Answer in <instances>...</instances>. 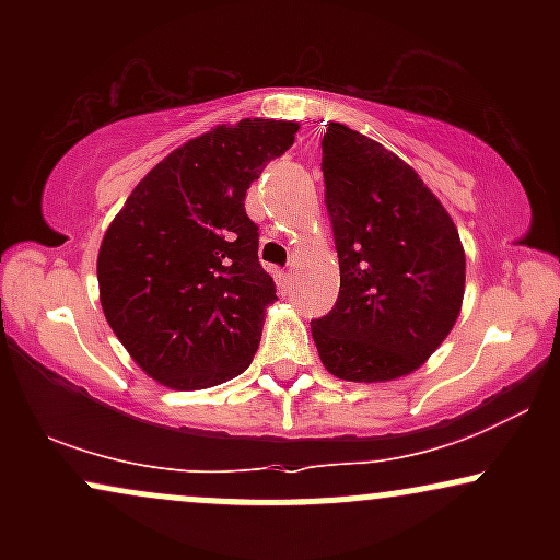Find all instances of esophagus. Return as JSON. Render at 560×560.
<instances>
[{
    "instance_id": "34e87169",
    "label": "esophagus",
    "mask_w": 560,
    "mask_h": 560,
    "mask_svg": "<svg viewBox=\"0 0 560 560\" xmlns=\"http://www.w3.org/2000/svg\"><path fill=\"white\" fill-rule=\"evenodd\" d=\"M276 281H279L281 292H289V289H292V284H294V276L279 271V273H276Z\"/></svg>"
}]
</instances>
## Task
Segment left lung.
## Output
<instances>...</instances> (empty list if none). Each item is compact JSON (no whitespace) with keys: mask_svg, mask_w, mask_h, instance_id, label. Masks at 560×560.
I'll return each instance as SVG.
<instances>
[{"mask_svg":"<svg viewBox=\"0 0 560 560\" xmlns=\"http://www.w3.org/2000/svg\"><path fill=\"white\" fill-rule=\"evenodd\" d=\"M320 150L339 298L311 320L313 339L334 376L389 382L419 369L458 318V229L419 173L378 141L329 124Z\"/></svg>","mask_w":560,"mask_h":560,"instance_id":"obj_1","label":"left lung"}]
</instances>
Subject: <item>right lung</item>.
Listing matches in <instances>:
<instances>
[{"instance_id":"obj_1","label":"right lung","mask_w":560,"mask_h":560,"mask_svg":"<svg viewBox=\"0 0 560 560\" xmlns=\"http://www.w3.org/2000/svg\"><path fill=\"white\" fill-rule=\"evenodd\" d=\"M298 128L244 118L186 141L141 178L107 229L96 260L102 311L165 387H213L253 363L276 284L244 197Z\"/></svg>"}]
</instances>
